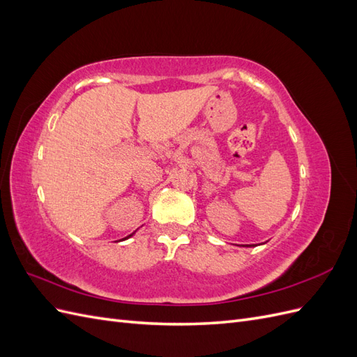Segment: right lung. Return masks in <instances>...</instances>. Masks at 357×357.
Returning <instances> with one entry per match:
<instances>
[{
    "instance_id": "add662e5",
    "label": "right lung",
    "mask_w": 357,
    "mask_h": 357,
    "mask_svg": "<svg viewBox=\"0 0 357 357\" xmlns=\"http://www.w3.org/2000/svg\"><path fill=\"white\" fill-rule=\"evenodd\" d=\"M129 236H131V235H128V236H126V238H129ZM123 240H125V238H123Z\"/></svg>"
}]
</instances>
